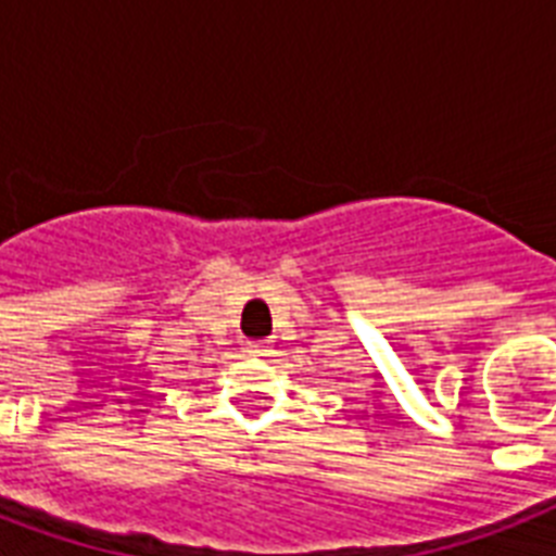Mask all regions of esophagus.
Wrapping results in <instances>:
<instances>
[{"instance_id": "esophagus-1", "label": "esophagus", "mask_w": 556, "mask_h": 556, "mask_svg": "<svg viewBox=\"0 0 556 556\" xmlns=\"http://www.w3.org/2000/svg\"><path fill=\"white\" fill-rule=\"evenodd\" d=\"M244 352L256 357L270 355V340H248V343H244Z\"/></svg>"}]
</instances>
